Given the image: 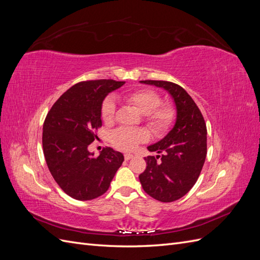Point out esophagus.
Returning <instances> with one entry per match:
<instances>
[{
	"label": "esophagus",
	"mask_w": 260,
	"mask_h": 260,
	"mask_svg": "<svg viewBox=\"0 0 260 260\" xmlns=\"http://www.w3.org/2000/svg\"><path fill=\"white\" fill-rule=\"evenodd\" d=\"M131 158H133V155H131V154H124V160H130Z\"/></svg>",
	"instance_id": "esophagus-1"
}]
</instances>
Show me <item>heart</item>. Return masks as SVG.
Listing matches in <instances>:
<instances>
[{
  "label": "heart",
  "mask_w": 260,
  "mask_h": 260,
  "mask_svg": "<svg viewBox=\"0 0 260 260\" xmlns=\"http://www.w3.org/2000/svg\"><path fill=\"white\" fill-rule=\"evenodd\" d=\"M124 100L135 106L138 111L145 115V120L148 127L156 135H162L167 132L176 120V109L172 105L161 104L159 94L149 89H140L127 93ZM102 119L105 123H112L116 116V102L113 98H107L101 109ZM148 136L143 129L118 128L111 133V142L113 145L123 152L133 151L140 143L147 140Z\"/></svg>",
  "instance_id": "obj_1"
}]
</instances>
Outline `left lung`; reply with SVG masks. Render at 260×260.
<instances>
[{"label": "left lung", "mask_w": 260, "mask_h": 260, "mask_svg": "<svg viewBox=\"0 0 260 260\" xmlns=\"http://www.w3.org/2000/svg\"><path fill=\"white\" fill-rule=\"evenodd\" d=\"M159 86L174 99L177 119L174 128L149 152L162 153L145 157L146 168L139 176L143 190L153 199L170 203L184 196L198 181L207 154V129L204 117L187 92L174 82L144 80Z\"/></svg>", "instance_id": "1"}]
</instances>
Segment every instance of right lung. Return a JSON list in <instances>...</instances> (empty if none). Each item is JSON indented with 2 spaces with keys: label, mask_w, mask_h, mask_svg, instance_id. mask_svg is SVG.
<instances>
[{
  "label": "right lung",
  "mask_w": 260,
  "mask_h": 260,
  "mask_svg": "<svg viewBox=\"0 0 260 260\" xmlns=\"http://www.w3.org/2000/svg\"><path fill=\"white\" fill-rule=\"evenodd\" d=\"M124 81L101 79L73 85L55 102L43 123L42 145L46 165L59 187L70 198L90 201L111 185L123 155L105 147L95 157L89 145L102 127V103Z\"/></svg>",
  "instance_id": "obj_1"
}]
</instances>
